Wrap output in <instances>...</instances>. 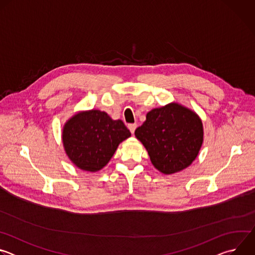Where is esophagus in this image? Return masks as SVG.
<instances>
[{
    "label": "esophagus",
    "mask_w": 255,
    "mask_h": 255,
    "mask_svg": "<svg viewBox=\"0 0 255 255\" xmlns=\"http://www.w3.org/2000/svg\"><path fill=\"white\" fill-rule=\"evenodd\" d=\"M136 127H137V124H129L128 125V128H129V130L131 131V133L133 134L134 133V131H135V129H136Z\"/></svg>",
    "instance_id": "obj_1"
}]
</instances>
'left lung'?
<instances>
[{
    "instance_id": "obj_1",
    "label": "left lung",
    "mask_w": 255,
    "mask_h": 255,
    "mask_svg": "<svg viewBox=\"0 0 255 255\" xmlns=\"http://www.w3.org/2000/svg\"><path fill=\"white\" fill-rule=\"evenodd\" d=\"M135 136L148 151L154 167L170 174L188 167L197 157L203 125L196 113L173 103L148 112Z\"/></svg>"
}]
</instances>
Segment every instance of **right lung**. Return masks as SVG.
<instances>
[{"mask_svg": "<svg viewBox=\"0 0 255 255\" xmlns=\"http://www.w3.org/2000/svg\"><path fill=\"white\" fill-rule=\"evenodd\" d=\"M121 120H112L99 110L79 113L64 126L62 140L69 159L78 167L97 171L115 153L120 142L130 137Z\"/></svg>", "mask_w": 255, "mask_h": 255, "instance_id": "right-lung-1", "label": "right lung"}]
</instances>
